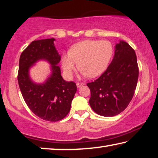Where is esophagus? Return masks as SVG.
<instances>
[{
    "label": "esophagus",
    "instance_id": "1",
    "mask_svg": "<svg viewBox=\"0 0 158 158\" xmlns=\"http://www.w3.org/2000/svg\"><path fill=\"white\" fill-rule=\"evenodd\" d=\"M85 85V83H77V88H81L82 86H83Z\"/></svg>",
    "mask_w": 158,
    "mask_h": 158
}]
</instances>
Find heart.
I'll return each mask as SVG.
<instances>
[{"label":"heart","mask_w":158,"mask_h":158,"mask_svg":"<svg viewBox=\"0 0 158 158\" xmlns=\"http://www.w3.org/2000/svg\"><path fill=\"white\" fill-rule=\"evenodd\" d=\"M113 55V47L108 41L86 40L75 44L68 56L62 58V67L66 75L70 77L75 68L83 75L95 77L104 72Z\"/></svg>","instance_id":"obj_1"}]
</instances>
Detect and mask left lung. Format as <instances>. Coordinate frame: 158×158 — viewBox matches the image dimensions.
<instances>
[{
    "mask_svg": "<svg viewBox=\"0 0 158 158\" xmlns=\"http://www.w3.org/2000/svg\"><path fill=\"white\" fill-rule=\"evenodd\" d=\"M138 77L135 52L128 43L120 41L106 70L96 81L87 83L90 90V107L103 116L122 113L133 98Z\"/></svg>",
    "mask_w": 158,
    "mask_h": 158,
    "instance_id": "left-lung-1",
    "label": "left lung"
}]
</instances>
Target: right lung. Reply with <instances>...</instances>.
<instances>
[{"instance_id": "obj_1", "label": "right lung", "mask_w": 158, "mask_h": 158, "mask_svg": "<svg viewBox=\"0 0 158 158\" xmlns=\"http://www.w3.org/2000/svg\"><path fill=\"white\" fill-rule=\"evenodd\" d=\"M54 41L55 39L52 38L32 42L20 56L17 77L28 107L38 117L49 122H57L68 115L77 91L75 83L64 81L61 76L57 65L61 57ZM41 59L47 60L52 64L53 73L44 84H36L29 78L28 70Z\"/></svg>"}]
</instances>
